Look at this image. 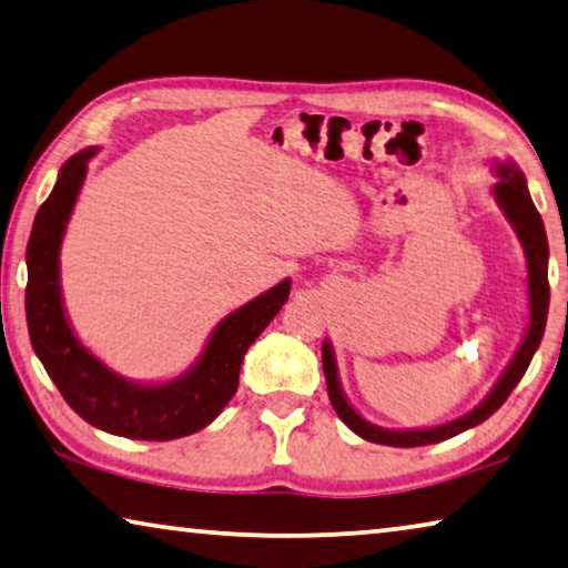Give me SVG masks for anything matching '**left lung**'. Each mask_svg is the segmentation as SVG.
<instances>
[{
    "mask_svg": "<svg viewBox=\"0 0 568 568\" xmlns=\"http://www.w3.org/2000/svg\"><path fill=\"white\" fill-rule=\"evenodd\" d=\"M500 182L495 184V200L500 202L503 212L508 214V220L516 227L520 242L526 247V260H528V291H530V326L524 338V346L518 348V354L513 356L510 366L503 374V379L495 384V389L488 394L480 407H475L465 417L449 422V425L435 427V429H414V432H392L382 429L376 425H368L366 419L358 417V414L348 407L344 394L338 389V376H336V364H333V351L328 344H323L321 356H323V374H326V386H328V399L333 409L346 425L356 432L358 437L368 439V443L376 445H392V447H419V445H432L443 443L460 432L480 425L490 417L493 412L503 407V402L510 397V392L516 389V384L524 379L526 368L534 358L538 344H541L544 331H546V316H548V298H551V291H548V240H546V227L538 210L530 202L526 179L513 164H503L500 169Z\"/></svg>",
    "mask_w": 568,
    "mask_h": 568,
    "instance_id": "8db88e82",
    "label": "left lung"
}]
</instances>
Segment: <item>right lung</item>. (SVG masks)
Returning a JSON list of instances; mask_svg holds the SVG:
<instances>
[{"mask_svg": "<svg viewBox=\"0 0 568 568\" xmlns=\"http://www.w3.org/2000/svg\"><path fill=\"white\" fill-rule=\"evenodd\" d=\"M95 149L80 151L60 169L48 200L38 210L27 242L24 311L34 354L44 372L88 425L131 439H176L217 417L237 392L240 366L247 348L277 316L291 293V281L260 295L224 318L212 333L204 356L182 379L139 386L121 379L88 354L70 331L62 313L58 283V252L88 159Z\"/></svg>", "mask_w": 568, "mask_h": 568, "instance_id": "1", "label": "right lung"}]
</instances>
